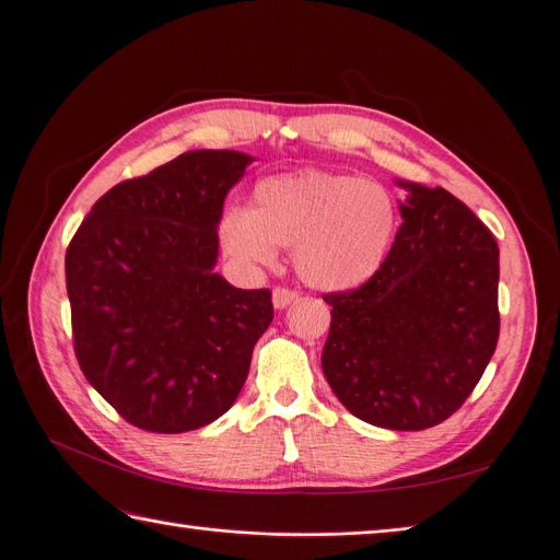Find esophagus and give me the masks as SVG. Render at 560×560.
<instances>
[{
  "label": "esophagus",
  "mask_w": 560,
  "mask_h": 560,
  "mask_svg": "<svg viewBox=\"0 0 560 560\" xmlns=\"http://www.w3.org/2000/svg\"><path fill=\"white\" fill-rule=\"evenodd\" d=\"M296 301H299V294L292 290H282V287L273 290V306L278 311H284L287 306H292V303H296Z\"/></svg>",
  "instance_id": "34e87169"
}]
</instances>
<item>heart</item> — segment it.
<instances>
[{"mask_svg": "<svg viewBox=\"0 0 560 560\" xmlns=\"http://www.w3.org/2000/svg\"><path fill=\"white\" fill-rule=\"evenodd\" d=\"M399 206L376 182L299 171L264 177L252 208L219 219L224 252L245 266H273L292 249L299 278L319 292H352L378 276L397 241Z\"/></svg>", "mask_w": 560, "mask_h": 560, "instance_id": "b5f03b06", "label": "heart"}]
</instances>
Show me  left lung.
Returning a JSON list of instances; mask_svg holds the SVG:
<instances>
[{
	"mask_svg": "<svg viewBox=\"0 0 560 560\" xmlns=\"http://www.w3.org/2000/svg\"><path fill=\"white\" fill-rule=\"evenodd\" d=\"M404 224L360 290L327 294L322 371L346 409L385 430L453 416L493 358L500 334L498 243L442 186L395 179Z\"/></svg>",
	"mask_w": 560,
	"mask_h": 560,
	"instance_id": "left-lung-1",
	"label": "left lung"
}]
</instances>
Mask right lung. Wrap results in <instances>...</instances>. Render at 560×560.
<instances>
[{
    "instance_id": "add662e5",
    "label": "right lung",
    "mask_w": 560,
    "mask_h": 560,
    "mask_svg": "<svg viewBox=\"0 0 560 560\" xmlns=\"http://www.w3.org/2000/svg\"><path fill=\"white\" fill-rule=\"evenodd\" d=\"M254 156L196 149L116 184L67 247L74 352L132 425L179 434L224 416L273 322L268 290L214 270L226 194Z\"/></svg>"
}]
</instances>
